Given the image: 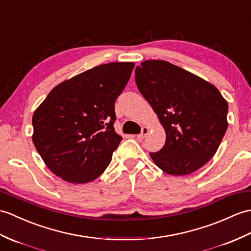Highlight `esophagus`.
Wrapping results in <instances>:
<instances>
[{
    "label": "esophagus",
    "mask_w": 251,
    "mask_h": 251,
    "mask_svg": "<svg viewBox=\"0 0 251 251\" xmlns=\"http://www.w3.org/2000/svg\"><path fill=\"white\" fill-rule=\"evenodd\" d=\"M149 133V128L148 127H143L141 129V133H139V135L137 136V138L139 140H143L145 137H147V135Z\"/></svg>",
    "instance_id": "obj_1"
}]
</instances>
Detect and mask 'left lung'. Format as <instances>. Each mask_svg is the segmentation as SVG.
Wrapping results in <instances>:
<instances>
[{"mask_svg": "<svg viewBox=\"0 0 251 251\" xmlns=\"http://www.w3.org/2000/svg\"><path fill=\"white\" fill-rule=\"evenodd\" d=\"M138 90L166 130V143L152 153L155 164L171 176H186L217 152L228 128V102L213 84L160 60L136 67Z\"/></svg>", "mask_w": 251, "mask_h": 251, "instance_id": "1", "label": "left lung"}]
</instances>
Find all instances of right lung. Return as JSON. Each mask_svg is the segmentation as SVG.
<instances>
[{
  "label": "right lung",
  "mask_w": 251,
  "mask_h": 251,
  "mask_svg": "<svg viewBox=\"0 0 251 251\" xmlns=\"http://www.w3.org/2000/svg\"><path fill=\"white\" fill-rule=\"evenodd\" d=\"M135 64L108 63L56 85L33 114V143L45 164L69 183L97 178L122 137L114 103Z\"/></svg>",
  "instance_id": "obj_1"
}]
</instances>
